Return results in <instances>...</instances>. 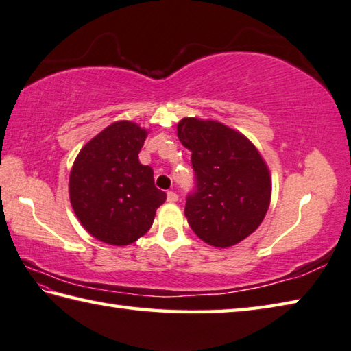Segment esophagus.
Masks as SVG:
<instances>
[{
  "instance_id": "obj_1",
  "label": "esophagus",
  "mask_w": 351,
  "mask_h": 351,
  "mask_svg": "<svg viewBox=\"0 0 351 351\" xmlns=\"http://www.w3.org/2000/svg\"><path fill=\"white\" fill-rule=\"evenodd\" d=\"M178 201V195L175 191H167V202H176Z\"/></svg>"
}]
</instances>
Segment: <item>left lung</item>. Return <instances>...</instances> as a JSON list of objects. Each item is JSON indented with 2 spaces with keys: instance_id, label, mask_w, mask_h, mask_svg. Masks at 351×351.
Listing matches in <instances>:
<instances>
[{
  "instance_id": "1",
  "label": "left lung",
  "mask_w": 351,
  "mask_h": 351,
  "mask_svg": "<svg viewBox=\"0 0 351 351\" xmlns=\"http://www.w3.org/2000/svg\"><path fill=\"white\" fill-rule=\"evenodd\" d=\"M178 136L191 152L195 187L184 213L205 243L228 248L258 228L269 207L271 178L242 134L222 123L182 119Z\"/></svg>"
}]
</instances>
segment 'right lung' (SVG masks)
<instances>
[{
  "mask_svg": "<svg viewBox=\"0 0 351 351\" xmlns=\"http://www.w3.org/2000/svg\"><path fill=\"white\" fill-rule=\"evenodd\" d=\"M146 130L117 121L86 143L73 164L70 199L75 216L95 239L129 245L146 234L166 193L138 154Z\"/></svg>",
  "mask_w": 351,
  "mask_h": 351,
  "instance_id": "right-lung-1",
  "label": "right lung"
}]
</instances>
